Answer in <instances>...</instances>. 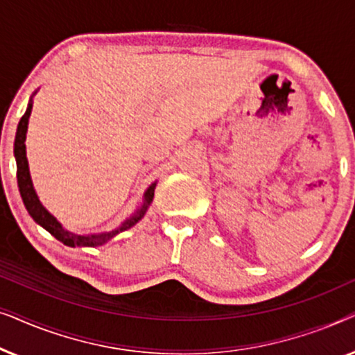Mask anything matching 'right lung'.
Returning a JSON list of instances; mask_svg holds the SVG:
<instances>
[{"label":"right lung","instance_id":"right-lung-1","mask_svg":"<svg viewBox=\"0 0 355 355\" xmlns=\"http://www.w3.org/2000/svg\"><path fill=\"white\" fill-rule=\"evenodd\" d=\"M31 113H32V101L28 103L27 111L24 113L21 121H19L16 140H14V157H16V164H17L19 192H21L22 202L27 208L28 215L35 220V223H38L42 227H45V230L50 232L51 236H55L56 239L61 241L64 245L96 247V245H103L105 242H108L111 239V237H114L116 234H119V232L129 230V227L134 226L139 220H142V216L145 215V211H147L148 205L153 200L155 184H152V186L147 189V192H145L142 207H140L139 210L129 218V220H125L123 225L118 227V230L103 232V234H96V236L95 234L94 236H77V234H74V232L66 231L64 227L58 223L56 218L46 211V208L42 205L40 200H38L35 191H33L31 173H28L27 157H26V132H27V124H28V118H31Z\"/></svg>","mask_w":355,"mask_h":355}]
</instances>
